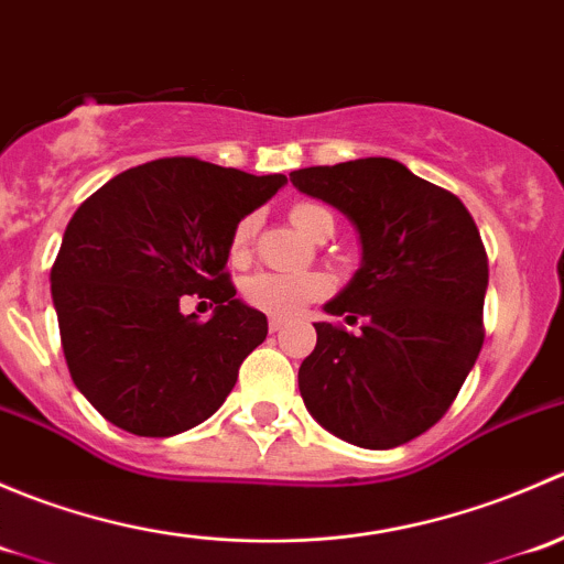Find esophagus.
Wrapping results in <instances>:
<instances>
[{
	"mask_svg": "<svg viewBox=\"0 0 564 564\" xmlns=\"http://www.w3.org/2000/svg\"><path fill=\"white\" fill-rule=\"evenodd\" d=\"M283 327H286V322H283V318H278V316L270 318V333H281Z\"/></svg>",
	"mask_w": 564,
	"mask_h": 564,
	"instance_id": "34e87169",
	"label": "esophagus"
}]
</instances>
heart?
<instances>
[{
    "mask_svg": "<svg viewBox=\"0 0 564 564\" xmlns=\"http://www.w3.org/2000/svg\"><path fill=\"white\" fill-rule=\"evenodd\" d=\"M289 218H292V224L297 226L300 231H305L308 237H314L322 226L333 224L329 209L316 202H297L289 209ZM253 235L256 215H246V218L235 226V231H231V261L248 259ZM327 292L329 278L324 275V272H256V275L242 281V300H246L250 308L278 318L300 314L305 305L316 303V300H322Z\"/></svg>",
    "mask_w": 564,
    "mask_h": 564,
    "instance_id": "1",
    "label": "heart"
}]
</instances>
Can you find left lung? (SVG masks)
<instances>
[{
	"label": "left lung",
	"instance_id": "obj_1",
	"mask_svg": "<svg viewBox=\"0 0 564 564\" xmlns=\"http://www.w3.org/2000/svg\"><path fill=\"white\" fill-rule=\"evenodd\" d=\"M289 180L340 209L362 246L360 270L324 305L329 316L360 318V333L314 324L300 395L338 440L390 451L445 417L480 355V231L458 196L392 158L300 169Z\"/></svg>",
	"mask_w": 564,
	"mask_h": 564
}]
</instances>
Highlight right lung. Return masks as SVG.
<instances>
[{
  "mask_svg": "<svg viewBox=\"0 0 564 564\" xmlns=\"http://www.w3.org/2000/svg\"><path fill=\"white\" fill-rule=\"evenodd\" d=\"M283 185V174L161 158L76 209L51 297L73 382L108 423L174 436L218 412L267 338V316L235 297L226 272L231 231ZM185 293L216 305L209 323L181 314Z\"/></svg>",
  "mask_w": 564,
  "mask_h": 564,
  "instance_id": "1",
  "label": "right lung"
}]
</instances>
